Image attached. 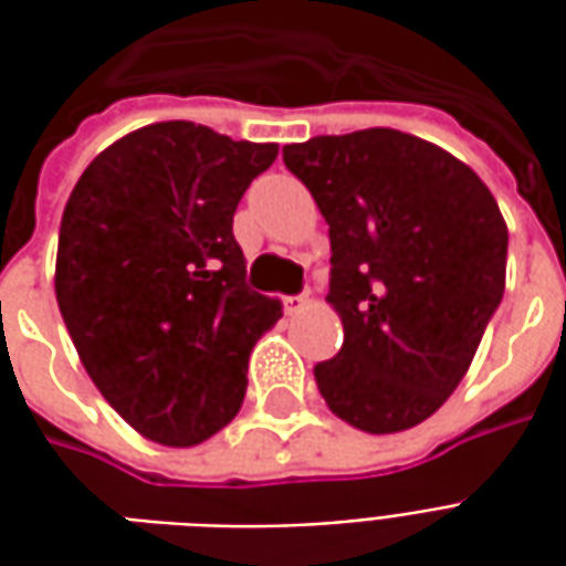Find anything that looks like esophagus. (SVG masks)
<instances>
[{
  "label": "esophagus",
  "instance_id": "1",
  "mask_svg": "<svg viewBox=\"0 0 566 566\" xmlns=\"http://www.w3.org/2000/svg\"><path fill=\"white\" fill-rule=\"evenodd\" d=\"M308 306H312V300H308V294L287 296V300H284V308H287V315H300V312H306Z\"/></svg>",
  "mask_w": 566,
  "mask_h": 566
}]
</instances>
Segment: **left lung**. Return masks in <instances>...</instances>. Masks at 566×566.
Instances as JSON below:
<instances>
[{"label": "left lung", "mask_w": 566, "mask_h": 566, "mask_svg": "<svg viewBox=\"0 0 566 566\" xmlns=\"http://www.w3.org/2000/svg\"><path fill=\"white\" fill-rule=\"evenodd\" d=\"M331 223L339 355L315 367L345 424L397 433L449 400L506 287V221L479 175L388 127L284 145Z\"/></svg>", "instance_id": "left-lung-1"}]
</instances>
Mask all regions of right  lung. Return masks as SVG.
<instances>
[{"label":"right lung","mask_w":566,"mask_h":566,"mask_svg":"<svg viewBox=\"0 0 566 566\" xmlns=\"http://www.w3.org/2000/svg\"><path fill=\"white\" fill-rule=\"evenodd\" d=\"M279 157L163 120L112 142L72 187L56 245L60 315L93 385L136 433L187 449L245 400L248 355L282 300L245 284L233 214Z\"/></svg>","instance_id":"obj_1"}]
</instances>
